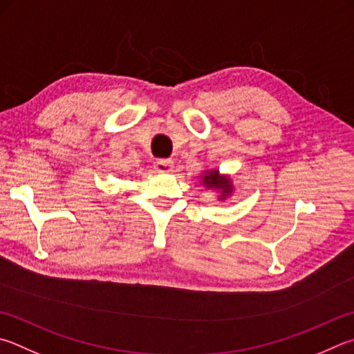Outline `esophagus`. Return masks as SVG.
Here are the masks:
<instances>
[{"label": "esophagus", "mask_w": 354, "mask_h": 354, "mask_svg": "<svg viewBox=\"0 0 354 354\" xmlns=\"http://www.w3.org/2000/svg\"><path fill=\"white\" fill-rule=\"evenodd\" d=\"M155 169L160 173H169L173 170V160L170 159H159L155 162Z\"/></svg>", "instance_id": "1"}]
</instances>
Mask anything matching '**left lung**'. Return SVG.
<instances>
[{"label": "left lung", "mask_w": 354, "mask_h": 354, "mask_svg": "<svg viewBox=\"0 0 354 354\" xmlns=\"http://www.w3.org/2000/svg\"><path fill=\"white\" fill-rule=\"evenodd\" d=\"M201 183L204 187L216 190L218 194H220V196H218L220 201H224V199L230 198V195L234 194L232 179H230L227 175H220V170L216 169L205 170L201 175Z\"/></svg>", "instance_id": "left-lung-1"}]
</instances>
